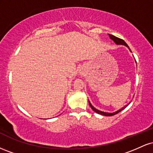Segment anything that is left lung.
Segmentation results:
<instances>
[{"label":"left lung","mask_w":153,"mask_h":153,"mask_svg":"<svg viewBox=\"0 0 153 153\" xmlns=\"http://www.w3.org/2000/svg\"><path fill=\"white\" fill-rule=\"evenodd\" d=\"M108 36H109V37H110L111 39L113 40V41L114 42L117 44V45H125V46H127V47H128V45H127V43H126L124 41V40L122 39L117 37V36H114V35H111V34H108ZM129 50H130V49H129ZM88 103H89V105H90L91 108H92L93 111H94L96 112V113L99 114H101V115H103V116H106V117H110V116H113V115L117 114H118L119 112L121 111H122L123 109H124V108H125L126 107L128 106V105H126L125 106H124V107H123V108H121V109H119V111H116V112H114V113H106V112L101 111H99V110L96 109V108H95L92 105H91V103H90V101H88Z\"/></svg>","instance_id":"left-lung-1"}]
</instances>
